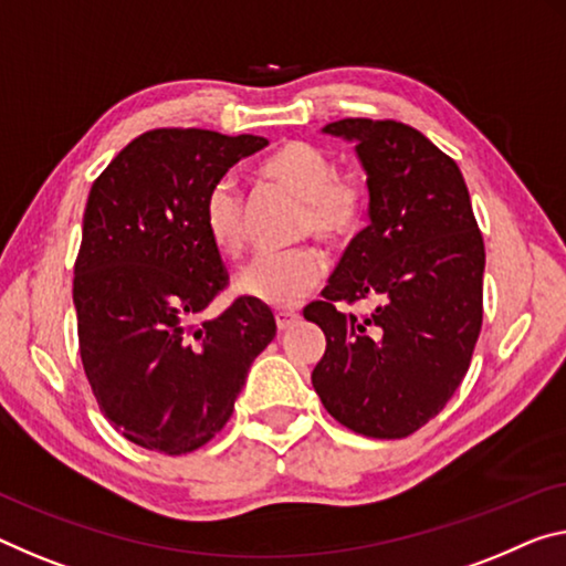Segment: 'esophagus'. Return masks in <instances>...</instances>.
Wrapping results in <instances>:
<instances>
[{
  "label": "esophagus",
  "mask_w": 566,
  "mask_h": 566,
  "mask_svg": "<svg viewBox=\"0 0 566 566\" xmlns=\"http://www.w3.org/2000/svg\"><path fill=\"white\" fill-rule=\"evenodd\" d=\"M274 319H276V327H280L282 332L284 329H290L292 325H297V322H300V315H297V312H276V315H274Z\"/></svg>",
  "instance_id": "obj_1"
}]
</instances>
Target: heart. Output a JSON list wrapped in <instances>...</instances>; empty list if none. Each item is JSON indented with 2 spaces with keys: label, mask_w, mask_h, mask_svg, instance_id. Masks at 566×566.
<instances>
[{
  "label": "heart",
  "mask_w": 566,
  "mask_h": 566,
  "mask_svg": "<svg viewBox=\"0 0 566 566\" xmlns=\"http://www.w3.org/2000/svg\"><path fill=\"white\" fill-rule=\"evenodd\" d=\"M259 176L302 199L300 231L329 247H347L363 234L370 191L360 174L337 170V160L310 140H284L259 160ZM206 237L221 256L239 259L247 247V209L234 184L211 186L203 201ZM325 276V256L315 247L262 254L239 274V292L266 307L292 310Z\"/></svg>",
  "instance_id": "b5f03b06"
}]
</instances>
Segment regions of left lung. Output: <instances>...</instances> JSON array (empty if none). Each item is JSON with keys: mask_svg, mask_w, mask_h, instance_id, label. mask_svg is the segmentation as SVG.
<instances>
[{"mask_svg": "<svg viewBox=\"0 0 566 566\" xmlns=\"http://www.w3.org/2000/svg\"><path fill=\"white\" fill-rule=\"evenodd\" d=\"M370 188V223L304 307L327 337L312 370L322 406L367 438H406L446 408L483 322V237L451 156L398 120L345 118ZM375 298L373 316L338 310Z\"/></svg>", "mask_w": 566, "mask_h": 566, "instance_id": "obj_1", "label": "left lung"}]
</instances>
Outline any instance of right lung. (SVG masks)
Listing matches in <instances>:
<instances>
[{"label": "right lung", "instance_id": "right-lung-1", "mask_svg": "<svg viewBox=\"0 0 566 566\" xmlns=\"http://www.w3.org/2000/svg\"><path fill=\"white\" fill-rule=\"evenodd\" d=\"M266 143L156 128L90 188L73 280L80 357L103 416L148 451L209 443L276 335L272 310L249 297L203 319L229 284L203 229L206 193Z\"/></svg>", "mask_w": 566, "mask_h": 566}]
</instances>
